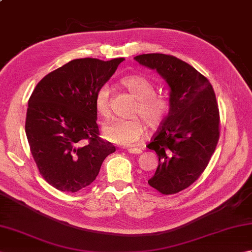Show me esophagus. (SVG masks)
I'll list each match as a JSON object with an SVG mask.
<instances>
[{
    "label": "esophagus",
    "instance_id": "obj_1",
    "mask_svg": "<svg viewBox=\"0 0 252 252\" xmlns=\"http://www.w3.org/2000/svg\"><path fill=\"white\" fill-rule=\"evenodd\" d=\"M130 154H134V155H141L142 154V149L140 148H129L127 149Z\"/></svg>",
    "mask_w": 252,
    "mask_h": 252
}]
</instances>
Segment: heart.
I'll list each match as a JSON object with an SVG mask.
<instances>
[{"label": "heart", "instance_id": "obj_1", "mask_svg": "<svg viewBox=\"0 0 252 252\" xmlns=\"http://www.w3.org/2000/svg\"><path fill=\"white\" fill-rule=\"evenodd\" d=\"M133 97L136 98L133 106L130 119H117L103 127L106 140L121 146H134L140 143L146 133V121L151 127H157L168 117L171 103L164 95L155 93L154 84L148 79L142 76H130L121 81ZM95 108L101 118L110 116L109 88L103 85L96 94ZM142 116L146 121L141 119Z\"/></svg>", "mask_w": 252, "mask_h": 252}]
</instances>
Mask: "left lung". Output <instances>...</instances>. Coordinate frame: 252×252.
<instances>
[{
  "label": "left lung",
  "instance_id": "obj_1",
  "mask_svg": "<svg viewBox=\"0 0 252 252\" xmlns=\"http://www.w3.org/2000/svg\"><path fill=\"white\" fill-rule=\"evenodd\" d=\"M134 60L156 69L171 89V109L149 149L159 164L148 184L163 195L189 187L205 171L220 137V112L209 80L172 55L143 54Z\"/></svg>",
  "mask_w": 252,
  "mask_h": 252
}]
</instances>
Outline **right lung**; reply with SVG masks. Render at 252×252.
<instances>
[{"mask_svg": "<svg viewBox=\"0 0 252 252\" xmlns=\"http://www.w3.org/2000/svg\"><path fill=\"white\" fill-rule=\"evenodd\" d=\"M123 61L73 60L46 74L32 92L26 134L40 174L56 189L77 192L89 186L116 152L99 136L95 97Z\"/></svg>", "mask_w": 252, "mask_h": 252, "instance_id": "obj_1", "label": "right lung"}]
</instances>
